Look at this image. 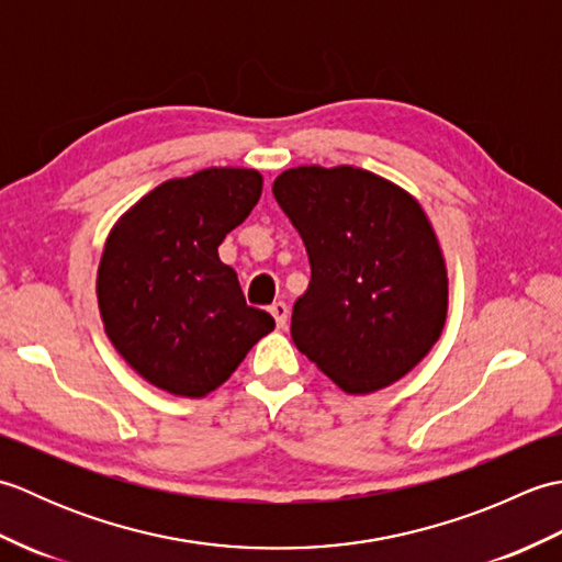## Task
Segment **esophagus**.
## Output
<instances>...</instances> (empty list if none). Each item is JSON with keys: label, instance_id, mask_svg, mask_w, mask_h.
I'll return each mask as SVG.
<instances>
[{"label": "esophagus", "instance_id": "obj_1", "mask_svg": "<svg viewBox=\"0 0 562 562\" xmlns=\"http://www.w3.org/2000/svg\"><path fill=\"white\" fill-rule=\"evenodd\" d=\"M268 312L272 314V318H274V324H278V328L288 326V318H290V306H288V304H284V302H272Z\"/></svg>", "mask_w": 562, "mask_h": 562}]
</instances>
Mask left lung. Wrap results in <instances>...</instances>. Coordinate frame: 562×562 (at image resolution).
I'll list each match as a JSON object with an SVG mask.
<instances>
[{"label": "left lung", "instance_id": "8db88e82", "mask_svg": "<svg viewBox=\"0 0 562 562\" xmlns=\"http://www.w3.org/2000/svg\"><path fill=\"white\" fill-rule=\"evenodd\" d=\"M272 195L306 246L312 280L292 340L348 393L384 389L437 342L447 270L423 207L369 171L300 166Z\"/></svg>", "mask_w": 562, "mask_h": 562}]
</instances>
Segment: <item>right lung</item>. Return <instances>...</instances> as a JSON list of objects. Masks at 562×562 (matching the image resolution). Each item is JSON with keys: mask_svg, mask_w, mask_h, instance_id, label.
<instances>
[{"mask_svg": "<svg viewBox=\"0 0 562 562\" xmlns=\"http://www.w3.org/2000/svg\"><path fill=\"white\" fill-rule=\"evenodd\" d=\"M260 190L258 171L202 169L154 188L111 232L99 266L103 326L149 384L205 396L274 328L217 254Z\"/></svg>", "mask_w": 562, "mask_h": 562, "instance_id": "obj_1", "label": "right lung"}]
</instances>
